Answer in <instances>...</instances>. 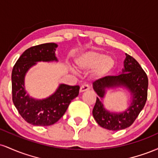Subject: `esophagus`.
<instances>
[{
    "label": "esophagus",
    "mask_w": 158,
    "mask_h": 158,
    "mask_svg": "<svg viewBox=\"0 0 158 158\" xmlns=\"http://www.w3.org/2000/svg\"><path fill=\"white\" fill-rule=\"evenodd\" d=\"M90 89V86L88 85H83L80 88V92H84Z\"/></svg>",
    "instance_id": "1"
}]
</instances>
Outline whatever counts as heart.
<instances>
[{
    "instance_id": "1",
    "label": "heart",
    "mask_w": 158,
    "mask_h": 158,
    "mask_svg": "<svg viewBox=\"0 0 158 158\" xmlns=\"http://www.w3.org/2000/svg\"><path fill=\"white\" fill-rule=\"evenodd\" d=\"M115 64L114 58L98 51H89L82 54L77 59V64L82 70L94 68V75L100 78L108 74Z\"/></svg>"
}]
</instances>
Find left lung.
Instances as JSON below:
<instances>
[{"instance_id":"8db88e82","label":"left lung","mask_w":158,"mask_h":158,"mask_svg":"<svg viewBox=\"0 0 158 158\" xmlns=\"http://www.w3.org/2000/svg\"><path fill=\"white\" fill-rule=\"evenodd\" d=\"M126 56L122 73L117 76H107L93 83L94 90L97 94L93 116L101 127L112 131L125 129L131 126L147 100V75L132 56L127 53ZM117 86L127 88L132 95L131 105L122 113L108 112L102 102L106 88Z\"/></svg>"}]
</instances>
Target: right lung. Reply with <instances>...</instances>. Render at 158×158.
Listing matches in <instances>:
<instances>
[{
	"label": "right lung",
	"mask_w": 158,
	"mask_h": 158,
	"mask_svg": "<svg viewBox=\"0 0 158 158\" xmlns=\"http://www.w3.org/2000/svg\"><path fill=\"white\" fill-rule=\"evenodd\" d=\"M58 45L46 43L31 47L21 54L12 72V101L20 115L33 126L54 124L64 115L70 102L79 95V86L61 84L51 96L44 99L30 97L24 87L29 69L38 61H57L55 51Z\"/></svg>",
	"instance_id": "right-lung-1"
}]
</instances>
